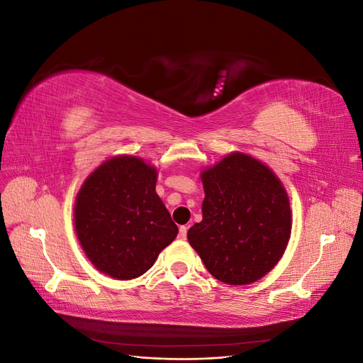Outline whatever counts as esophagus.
Here are the masks:
<instances>
[{
    "mask_svg": "<svg viewBox=\"0 0 363 363\" xmlns=\"http://www.w3.org/2000/svg\"><path fill=\"white\" fill-rule=\"evenodd\" d=\"M186 236H188V227L182 225L180 230H179V238H180V239H186Z\"/></svg>",
    "mask_w": 363,
    "mask_h": 363,
    "instance_id": "obj_1",
    "label": "esophagus"
}]
</instances>
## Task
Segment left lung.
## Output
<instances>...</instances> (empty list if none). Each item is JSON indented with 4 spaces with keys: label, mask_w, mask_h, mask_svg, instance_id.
Masks as SVG:
<instances>
[{
    "label": "left lung",
    "mask_w": 363,
    "mask_h": 363,
    "mask_svg": "<svg viewBox=\"0 0 363 363\" xmlns=\"http://www.w3.org/2000/svg\"><path fill=\"white\" fill-rule=\"evenodd\" d=\"M203 221L191 247L219 281L250 284L277 265L288 247L292 213L281 182L265 163L230 152L201 172Z\"/></svg>",
    "instance_id": "obj_1"
}]
</instances>
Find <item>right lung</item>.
Here are the masks:
<instances>
[{
	"label": "right lung",
	"mask_w": 363,
	"mask_h": 363,
	"mask_svg": "<svg viewBox=\"0 0 363 363\" xmlns=\"http://www.w3.org/2000/svg\"><path fill=\"white\" fill-rule=\"evenodd\" d=\"M156 182V168L135 156L108 159L84 180L74 206V225L98 271L116 280L136 279L177 236Z\"/></svg>",
	"instance_id": "add662e5"
}]
</instances>
